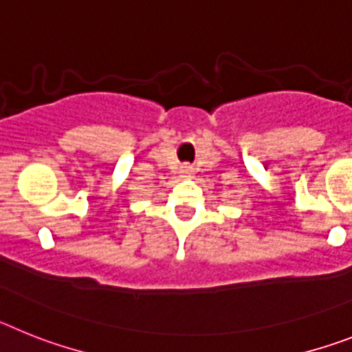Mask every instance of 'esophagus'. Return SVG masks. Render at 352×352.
<instances>
[{"instance_id": "34e87169", "label": "esophagus", "mask_w": 352, "mask_h": 352, "mask_svg": "<svg viewBox=\"0 0 352 352\" xmlns=\"http://www.w3.org/2000/svg\"><path fill=\"white\" fill-rule=\"evenodd\" d=\"M189 168H191V166H182V172H191Z\"/></svg>"}]
</instances>
